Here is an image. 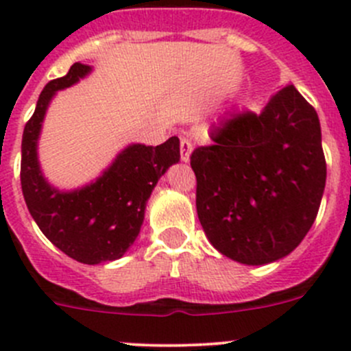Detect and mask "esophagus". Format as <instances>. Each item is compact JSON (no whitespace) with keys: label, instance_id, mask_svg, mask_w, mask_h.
<instances>
[{"label":"esophagus","instance_id":"obj_1","mask_svg":"<svg viewBox=\"0 0 351 351\" xmlns=\"http://www.w3.org/2000/svg\"><path fill=\"white\" fill-rule=\"evenodd\" d=\"M192 149H193V144L190 143L189 139H185V137H182V139H180V154H182V161L185 162L190 161Z\"/></svg>","mask_w":351,"mask_h":351}]
</instances>
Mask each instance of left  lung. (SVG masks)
<instances>
[{"mask_svg": "<svg viewBox=\"0 0 351 351\" xmlns=\"http://www.w3.org/2000/svg\"><path fill=\"white\" fill-rule=\"evenodd\" d=\"M197 147V214L219 253L267 265L292 253L314 224L326 159L316 110L293 84L275 93L260 115L241 112Z\"/></svg>", "mask_w": 351, "mask_h": 351, "instance_id": "8db88e82", "label": "left lung"}]
</instances>
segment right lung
<instances>
[{"mask_svg":"<svg viewBox=\"0 0 351 351\" xmlns=\"http://www.w3.org/2000/svg\"><path fill=\"white\" fill-rule=\"evenodd\" d=\"M90 73L91 66L74 62L42 90L23 130L20 180L28 212L45 238L73 260L98 265L122 258L136 241L156 183L180 161V139L169 137L156 147L129 144L95 182L69 192L52 186L37 153L45 112L59 90Z\"/></svg>","mask_w":351,"mask_h":351,"instance_id":"add662e5","label":"right lung"}]
</instances>
